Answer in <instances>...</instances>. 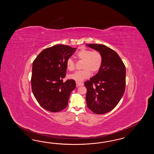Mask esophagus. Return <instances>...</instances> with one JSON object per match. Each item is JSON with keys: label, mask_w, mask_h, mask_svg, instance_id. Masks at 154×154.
<instances>
[{"label": "esophagus", "mask_w": 154, "mask_h": 154, "mask_svg": "<svg viewBox=\"0 0 154 154\" xmlns=\"http://www.w3.org/2000/svg\"><path fill=\"white\" fill-rule=\"evenodd\" d=\"M76 85L77 86H83L84 84L82 82H76Z\"/></svg>", "instance_id": "esophagus-1"}]
</instances>
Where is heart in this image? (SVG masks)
I'll use <instances>...</instances> for the list:
<instances>
[{
	"instance_id": "b5f03b06",
	"label": "heart",
	"mask_w": 154,
	"mask_h": 154,
	"mask_svg": "<svg viewBox=\"0 0 154 154\" xmlns=\"http://www.w3.org/2000/svg\"><path fill=\"white\" fill-rule=\"evenodd\" d=\"M77 57L79 60L84 61L82 65L84 70L77 71L68 76L69 79L75 80L77 82H81L88 79L91 75V72L92 73L98 72L102 65V55L97 51L83 48L77 52ZM66 67L69 71H73L75 69V61L72 58L67 59Z\"/></svg>"
}]
</instances>
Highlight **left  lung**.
I'll return each instance as SVG.
<instances>
[{
	"instance_id": "obj_1",
	"label": "left lung",
	"mask_w": 154,
	"mask_h": 154,
	"mask_svg": "<svg viewBox=\"0 0 154 154\" xmlns=\"http://www.w3.org/2000/svg\"><path fill=\"white\" fill-rule=\"evenodd\" d=\"M86 46L99 52L103 57L98 73L85 82L87 106L96 114H104L116 106L125 92V66L116 52L107 46L98 44Z\"/></svg>"
}]
</instances>
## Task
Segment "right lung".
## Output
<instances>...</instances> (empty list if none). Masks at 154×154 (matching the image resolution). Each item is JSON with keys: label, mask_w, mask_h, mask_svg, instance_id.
I'll return each mask as SVG.
<instances>
[{"label": "right lung", "mask_w": 154, "mask_h": 154, "mask_svg": "<svg viewBox=\"0 0 154 154\" xmlns=\"http://www.w3.org/2000/svg\"><path fill=\"white\" fill-rule=\"evenodd\" d=\"M76 48L57 45L43 50L34 60L31 79L33 94L40 106L47 111L57 112L68 106L75 82H65L66 61Z\"/></svg>", "instance_id": "add662e5"}]
</instances>
